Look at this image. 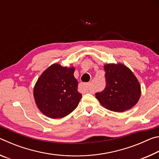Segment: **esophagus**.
<instances>
[{"instance_id": "1", "label": "esophagus", "mask_w": 159, "mask_h": 159, "mask_svg": "<svg viewBox=\"0 0 159 159\" xmlns=\"http://www.w3.org/2000/svg\"><path fill=\"white\" fill-rule=\"evenodd\" d=\"M83 88H84V89H85V90L87 91V92L91 93L89 83H84V84H83Z\"/></svg>"}]
</instances>
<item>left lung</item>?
Segmentation results:
<instances>
[{"instance_id": "obj_1", "label": "left lung", "mask_w": 159, "mask_h": 159, "mask_svg": "<svg viewBox=\"0 0 159 159\" xmlns=\"http://www.w3.org/2000/svg\"><path fill=\"white\" fill-rule=\"evenodd\" d=\"M105 71L106 87L95 94L102 106L116 112H123L138 103L141 87L130 69L122 64H107Z\"/></svg>"}]
</instances>
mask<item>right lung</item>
I'll use <instances>...</instances> for the list:
<instances>
[{
    "label": "right lung",
    "instance_id": "add662e5",
    "mask_svg": "<svg viewBox=\"0 0 159 159\" xmlns=\"http://www.w3.org/2000/svg\"><path fill=\"white\" fill-rule=\"evenodd\" d=\"M75 69L54 64L43 73L35 85V102L43 114L51 118L69 115L79 105L82 95L78 92Z\"/></svg>",
    "mask_w": 159,
    "mask_h": 159
}]
</instances>
